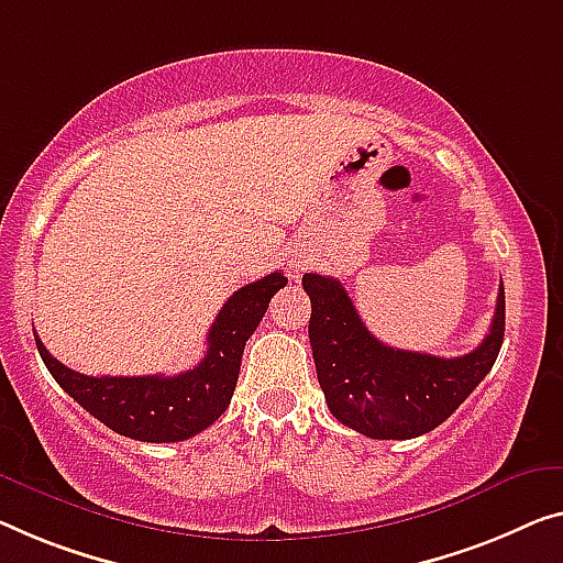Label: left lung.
I'll return each instance as SVG.
<instances>
[{"instance_id":"1","label":"left lung","mask_w":563,"mask_h":563,"mask_svg":"<svg viewBox=\"0 0 563 563\" xmlns=\"http://www.w3.org/2000/svg\"><path fill=\"white\" fill-rule=\"evenodd\" d=\"M308 339L331 415L372 440H412L442 424L496 364L506 331V292L481 346L442 358L391 349L368 333L343 285L306 273Z\"/></svg>"}]
</instances>
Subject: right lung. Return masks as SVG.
<instances>
[{
    "mask_svg": "<svg viewBox=\"0 0 563 563\" xmlns=\"http://www.w3.org/2000/svg\"><path fill=\"white\" fill-rule=\"evenodd\" d=\"M285 283L283 273H271L232 292L209 329L205 358L176 376H86L57 362L35 335L37 351L55 382L113 432L139 442H181L230 407L245 343Z\"/></svg>",
    "mask_w": 563,
    "mask_h": 563,
    "instance_id": "right-lung-1",
    "label": "right lung"
}]
</instances>
